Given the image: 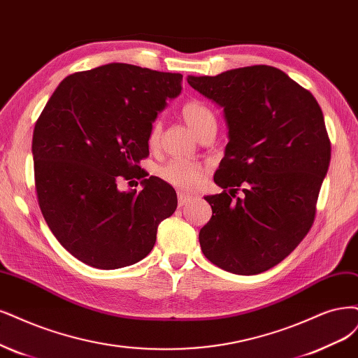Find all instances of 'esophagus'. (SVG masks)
<instances>
[{"mask_svg": "<svg viewBox=\"0 0 358 358\" xmlns=\"http://www.w3.org/2000/svg\"><path fill=\"white\" fill-rule=\"evenodd\" d=\"M178 199H179V206H185V204H188L189 201H192V196L191 195L182 194V192L178 195Z\"/></svg>", "mask_w": 358, "mask_h": 358, "instance_id": "obj_1", "label": "esophagus"}]
</instances>
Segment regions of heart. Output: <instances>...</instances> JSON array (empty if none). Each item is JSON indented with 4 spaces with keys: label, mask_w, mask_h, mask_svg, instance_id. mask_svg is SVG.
<instances>
[{
    "label": "heart",
    "mask_w": 358,
    "mask_h": 358,
    "mask_svg": "<svg viewBox=\"0 0 358 358\" xmlns=\"http://www.w3.org/2000/svg\"><path fill=\"white\" fill-rule=\"evenodd\" d=\"M182 117L187 121V124L192 129V131L200 136L204 131L216 129V117L215 113L201 101H189L182 108ZM159 133H162V124L155 121L151 126L150 134H148V145L155 148L159 141ZM204 173V167L199 163L187 162V159H175L166 164L159 170V176L167 183L185 191L194 189L200 183Z\"/></svg>",
    "instance_id": "heart-1"
}]
</instances>
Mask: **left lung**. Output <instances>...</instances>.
Wrapping results in <instances>:
<instances>
[{
  "label": "left lung",
  "instance_id": "obj_1",
  "mask_svg": "<svg viewBox=\"0 0 358 358\" xmlns=\"http://www.w3.org/2000/svg\"><path fill=\"white\" fill-rule=\"evenodd\" d=\"M187 80L224 109L229 141L215 173L224 192L204 196L213 215L200 231L201 250L228 273H264L296 249L314 222L330 163L322 108L266 65Z\"/></svg>",
  "mask_w": 358,
  "mask_h": 358
}]
</instances>
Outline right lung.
I'll use <instances>...</instances> for the list:
<instances>
[{
    "label": "right lung",
    "mask_w": 358,
    "mask_h": 358,
    "mask_svg": "<svg viewBox=\"0 0 358 358\" xmlns=\"http://www.w3.org/2000/svg\"><path fill=\"white\" fill-rule=\"evenodd\" d=\"M182 76L108 64L62 81L36 121L32 138L35 188L53 236L78 261L99 269L136 264L150 253L159 222L178 196L157 176L142 191L118 182L145 178L148 134Z\"/></svg>",
    "instance_id": "obj_1"
}]
</instances>
